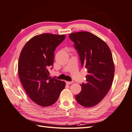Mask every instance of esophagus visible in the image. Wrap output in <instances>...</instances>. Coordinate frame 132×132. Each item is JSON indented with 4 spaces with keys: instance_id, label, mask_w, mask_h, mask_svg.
Wrapping results in <instances>:
<instances>
[{
    "instance_id": "34e87169",
    "label": "esophagus",
    "mask_w": 132,
    "mask_h": 132,
    "mask_svg": "<svg viewBox=\"0 0 132 132\" xmlns=\"http://www.w3.org/2000/svg\"><path fill=\"white\" fill-rule=\"evenodd\" d=\"M66 84H69H69H72V83L73 82V81H66Z\"/></svg>"
}]
</instances>
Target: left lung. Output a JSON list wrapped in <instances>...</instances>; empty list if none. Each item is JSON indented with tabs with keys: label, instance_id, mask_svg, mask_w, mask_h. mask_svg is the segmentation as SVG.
Returning <instances> with one entry per match:
<instances>
[{
	"label": "left lung",
	"instance_id": "8db88e82",
	"mask_svg": "<svg viewBox=\"0 0 132 132\" xmlns=\"http://www.w3.org/2000/svg\"><path fill=\"white\" fill-rule=\"evenodd\" d=\"M81 66L87 70L85 83L76 101L85 107L95 106L103 99L110 89L114 79V65L109 47L98 37L88 32L70 34Z\"/></svg>",
	"mask_w": 132,
	"mask_h": 132
}]
</instances>
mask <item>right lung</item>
I'll use <instances>...</instances> for the list:
<instances>
[{
    "label": "right lung",
    "mask_w": 132,
    "mask_h": 132,
    "mask_svg": "<svg viewBox=\"0 0 132 132\" xmlns=\"http://www.w3.org/2000/svg\"><path fill=\"white\" fill-rule=\"evenodd\" d=\"M65 37L50 33L36 36L26 43L20 54L19 79L30 99L40 106L53 104L65 87V81L51 78L48 72L53 64L54 51Z\"/></svg>",
    "instance_id": "right-lung-1"
}]
</instances>
